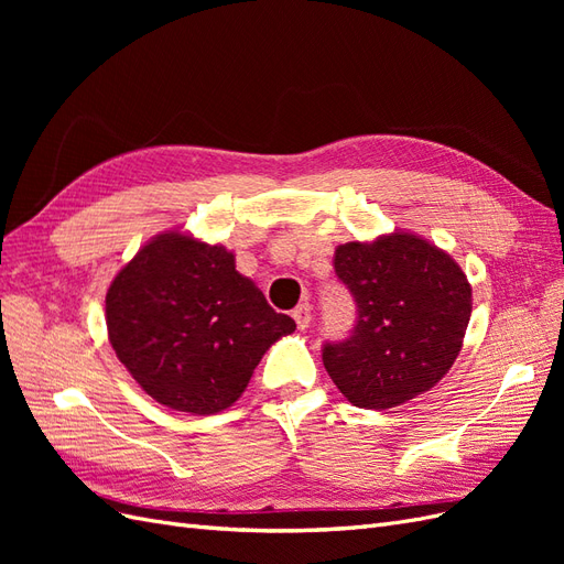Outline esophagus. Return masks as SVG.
I'll return each mask as SVG.
<instances>
[{"mask_svg": "<svg viewBox=\"0 0 564 564\" xmlns=\"http://www.w3.org/2000/svg\"><path fill=\"white\" fill-rule=\"evenodd\" d=\"M292 317L296 319V327H299V329H308L311 322H313V308H311V303H301L299 308H294Z\"/></svg>", "mask_w": 564, "mask_h": 564, "instance_id": "34e87169", "label": "esophagus"}]
</instances>
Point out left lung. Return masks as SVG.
I'll return each instance as SVG.
<instances>
[{"mask_svg": "<svg viewBox=\"0 0 564 564\" xmlns=\"http://www.w3.org/2000/svg\"><path fill=\"white\" fill-rule=\"evenodd\" d=\"M334 270L355 305L350 334L322 346L338 390L390 409L431 390L454 365L470 319V284L449 253L409 232L340 245Z\"/></svg>", "mask_w": 564, "mask_h": 564, "instance_id": "8db88e82", "label": "left lung"}]
</instances>
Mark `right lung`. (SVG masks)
<instances>
[{
    "label": "right lung",
    "mask_w": 564,
    "mask_h": 564,
    "mask_svg": "<svg viewBox=\"0 0 564 564\" xmlns=\"http://www.w3.org/2000/svg\"><path fill=\"white\" fill-rule=\"evenodd\" d=\"M110 344L131 377L176 412L216 414L296 322L275 313L235 256L181 232L148 242L106 296Z\"/></svg>",
    "instance_id": "right-lung-1"
}]
</instances>
